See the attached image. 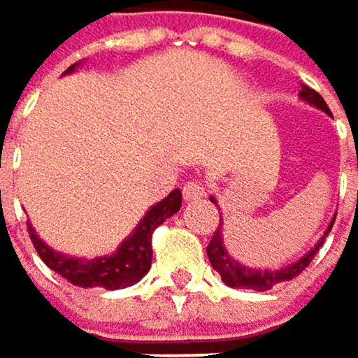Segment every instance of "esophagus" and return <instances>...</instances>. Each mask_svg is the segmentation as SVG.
<instances>
[{"label":"esophagus","instance_id":"1","mask_svg":"<svg viewBox=\"0 0 358 358\" xmlns=\"http://www.w3.org/2000/svg\"><path fill=\"white\" fill-rule=\"evenodd\" d=\"M182 193H185V199H187V201H197V199H203V197H206L203 185H201V182H195V180L187 182L185 189H182Z\"/></svg>","mask_w":358,"mask_h":358}]
</instances>
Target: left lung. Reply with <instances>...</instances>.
<instances>
[{
  "label": "left lung",
  "mask_w": 358,
  "mask_h": 358,
  "mask_svg": "<svg viewBox=\"0 0 358 358\" xmlns=\"http://www.w3.org/2000/svg\"><path fill=\"white\" fill-rule=\"evenodd\" d=\"M300 100H304L306 104L327 113H329V106L325 104V100L321 98V94H317L315 90H310L308 85H302L300 90ZM212 203L218 206V201L214 197H210ZM336 222V216L331 218L327 231L323 233V237L315 243V248H310L302 258L289 262V264H283L281 268H250L245 264H241L239 260H235L227 245H224V237H222V220H220V227L218 231L214 233L210 245H208V258H210V264L214 266V271L222 277V281L229 285V287H235V289H254V292H268L273 289L277 283H283V281H292L294 277H298L315 258V254L319 252V248L323 245L325 237L329 235L331 227Z\"/></svg>",
  "instance_id": "1"
}]
</instances>
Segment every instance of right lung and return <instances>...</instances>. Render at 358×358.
<instances>
[{"instance_id":"1","label":"right lung","mask_w":358,"mask_h":358,"mask_svg":"<svg viewBox=\"0 0 358 358\" xmlns=\"http://www.w3.org/2000/svg\"><path fill=\"white\" fill-rule=\"evenodd\" d=\"M79 69V62L71 64L66 73H73ZM182 206V193L180 189H173L165 199L150 206V210L142 216V220L136 224V229L119 243V248L108 256L98 258H77L69 254H60L52 250L43 239H39L37 231L31 222H27L31 241L39 254V258L45 262L48 268L64 277L69 283L79 287H104V289H121L138 283L148 271L152 260V231L163 224L169 216H173Z\"/></svg>"}]
</instances>
